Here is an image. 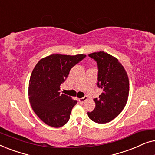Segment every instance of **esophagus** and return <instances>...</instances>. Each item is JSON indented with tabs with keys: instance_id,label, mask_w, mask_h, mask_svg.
<instances>
[{
	"instance_id": "1",
	"label": "esophagus",
	"mask_w": 155,
	"mask_h": 155,
	"mask_svg": "<svg viewBox=\"0 0 155 155\" xmlns=\"http://www.w3.org/2000/svg\"><path fill=\"white\" fill-rule=\"evenodd\" d=\"M86 100H87V96H84V97H82V98H80V99H79V101H80V103H81V104L84 103V101H85Z\"/></svg>"
}]
</instances>
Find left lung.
<instances>
[{
  "mask_svg": "<svg viewBox=\"0 0 155 155\" xmlns=\"http://www.w3.org/2000/svg\"><path fill=\"white\" fill-rule=\"evenodd\" d=\"M98 66L97 86L102 90L99 98L94 99V109L87 112L91 120L106 124L114 119L124 109L129 94V80L126 70L118 60L104 51L88 55Z\"/></svg>",
  "mask_w": 155,
  "mask_h": 155,
  "instance_id": "left-lung-1",
  "label": "left lung"
}]
</instances>
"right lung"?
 I'll return each instance as SVG.
<instances>
[{"label": "right lung", "instance_id": "obj_1", "mask_svg": "<svg viewBox=\"0 0 155 155\" xmlns=\"http://www.w3.org/2000/svg\"><path fill=\"white\" fill-rule=\"evenodd\" d=\"M86 55L52 54L40 60L31 73L29 99L33 111L46 125L54 128L64 126L70 119L77 101L59 92L74 65Z\"/></svg>", "mask_w": 155, "mask_h": 155}]
</instances>
